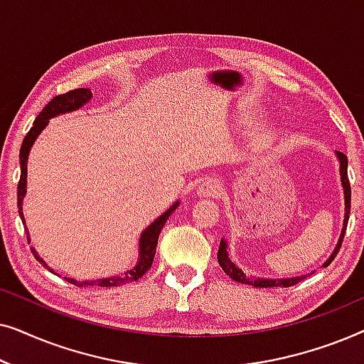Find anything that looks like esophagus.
Here are the masks:
<instances>
[{
	"mask_svg": "<svg viewBox=\"0 0 364 364\" xmlns=\"http://www.w3.org/2000/svg\"><path fill=\"white\" fill-rule=\"evenodd\" d=\"M220 192H222V183L218 182V178H215V177L203 178V181L198 183V187H197V193L200 197L213 198V197L220 196Z\"/></svg>",
	"mask_w": 364,
	"mask_h": 364,
	"instance_id": "1",
	"label": "esophagus"
}]
</instances>
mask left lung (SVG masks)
Instances as JSON below:
<instances>
[{
    "mask_svg": "<svg viewBox=\"0 0 364 364\" xmlns=\"http://www.w3.org/2000/svg\"><path fill=\"white\" fill-rule=\"evenodd\" d=\"M338 159H340V173H341V183L343 188H345V222H343V230H341V237L338 240V245L335 247V252L331 253V257L328 258L326 263L323 267H328L330 263L335 260V257L340 252L341 243H343V237H345L346 232V225H348V218H350V212H351V187H350V178H348V157L345 154L338 151ZM218 265L222 267V270L227 273L232 280H235L238 283H243V285H252L255 288H272V287H293L296 283H300L301 280H305L306 277H295V278H287V280H270V278H255V277H248L243 273L240 268L235 267L230 258H228L227 253V243L225 240H220V247H218V255H217Z\"/></svg>",
    "mask_w": 364,
    "mask_h": 364,
    "instance_id": "8db88e82",
    "label": "left lung"
}]
</instances>
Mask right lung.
I'll use <instances>...</instances> for the list:
<instances>
[{"mask_svg":"<svg viewBox=\"0 0 364 364\" xmlns=\"http://www.w3.org/2000/svg\"><path fill=\"white\" fill-rule=\"evenodd\" d=\"M91 96H92L91 89H87V87H79V89H73V91H68L64 94H58L56 97H53L51 101H49L46 106H44L43 111L39 112V116L34 119L33 127L29 129V132L26 134V137H24V141L21 144V149H19L21 177H19V182H18V208H19V215H21L23 222H24V217H23V212H21V203H23L24 193H26V172H28L26 171V164H28L29 149H31L34 139H36L39 136V132H41L43 129L46 127L49 119L58 116V114L69 112V111H74V109L81 107L82 104H86L89 99H91ZM177 205H178V202L173 203V205L168 208L167 212H164L162 215L157 218V220H154L151 225H149L146 230L142 232L141 242H139V243H141V250H139V260H137V265L134 267L132 270L124 272L122 275L101 278V280L77 282V280H73V278H66V280L69 283H74L76 287H121V285H126V283H131L134 280H139V278H141L144 273H146L149 268L152 267L154 255H156L159 233H161L164 225H166L168 215H171V213L176 210ZM28 242H29V238H28ZM31 252H33L34 258H36L39 263H43V265L49 270V267L41 260V258H39V255L33 247H31Z\"/></svg>","mask_w":364,"mask_h":364,"instance_id":"1","label":"right lung"}]
</instances>
